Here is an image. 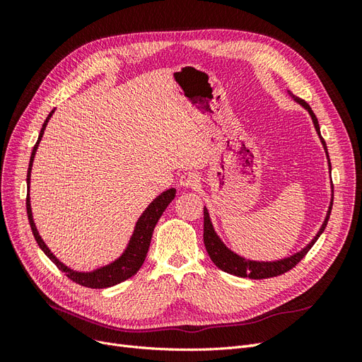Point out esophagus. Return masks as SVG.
I'll return each instance as SVG.
<instances>
[{"label":"esophagus","instance_id":"esophagus-1","mask_svg":"<svg viewBox=\"0 0 362 362\" xmlns=\"http://www.w3.org/2000/svg\"><path fill=\"white\" fill-rule=\"evenodd\" d=\"M198 184H199V178L194 172H185L184 175H181V178H180L181 187L194 189V187H198Z\"/></svg>","mask_w":362,"mask_h":362}]
</instances>
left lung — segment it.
Instances as JSON below:
<instances>
[{
  "mask_svg": "<svg viewBox=\"0 0 362 362\" xmlns=\"http://www.w3.org/2000/svg\"><path fill=\"white\" fill-rule=\"evenodd\" d=\"M291 98H294L296 103H299L305 110H308V113L311 115V119L314 122V127H315V131L317 134H319L320 140H322V145L326 151V157H327V163H329V169H331V160H329V156H327V149H326V144L323 137L320 136V127H319V120H317L314 112L311 110V107L306 104L303 100H300V98H296L291 92H288ZM332 202H334V196L331 199V206L329 210H327V214H326V218L325 222L320 228V231L317 233V235L311 240V243L303 247L300 252H298V254H294L288 258H284V259H279V261H270V262H266V261H250V259H245L243 257H240L237 254H234L233 250H229L223 243L222 240L218 238V235L216 234L214 228H213V223L210 221V214H208V210L206 208H204V243H205V247H206V252L208 255H210L211 261L214 262V264L229 273V275H235V276H240V278H250V279H266V278H273V276H279L282 275V273L288 272L290 269H293L298 262L308 254V250L314 246V243L317 242V238H319L322 235V233L325 231V228L327 225V221H329V216H331V210H332Z\"/></svg>",
  "mask_w": 362,
  "mask_h": 362,
  "instance_id": "obj_1",
  "label": "left lung"
}]
</instances>
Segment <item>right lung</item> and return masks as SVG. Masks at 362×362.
I'll use <instances>...</instances> for the list:
<instances>
[{
	"instance_id": "obj_1",
	"label": "right lung",
	"mask_w": 362,
	"mask_h": 362,
	"mask_svg": "<svg viewBox=\"0 0 362 362\" xmlns=\"http://www.w3.org/2000/svg\"><path fill=\"white\" fill-rule=\"evenodd\" d=\"M54 110L48 115V117L45 119V122L42 125L40 129V134L39 139L36 141L35 148H33L31 152V157H30V164H28V173H27V187L30 192V175H31V166H33V160H35L36 156V151L39 146V141L43 136V131L47 128V124L49 117L52 116ZM175 189H169L166 192H163L158 198H156L149 204V206L144 211L139 217V221L136 223L134 228V233L129 238V243L125 249V252L122 255H120L116 261H113L112 264L104 266L101 269H96L93 272H75L72 269H69L68 266H64L62 261H59L56 258V255L52 254V252L48 249V246L43 242L42 237L37 233V228L35 225V221H33V213H31V205H30V194H27V214H28V222L31 226V231L33 235H35L36 242L39 245V247L45 252V255L54 262L59 267V270L64 272V275H66L69 279H72L74 282L80 284L83 287H89V288H107V287H112L116 286V284L127 281L128 278L134 276L136 273L139 272V269L144 264V261L146 258L148 254V249L151 245V238H152V233H154V228L158 222V218L161 217L163 211L166 210L168 205L173 201L175 198Z\"/></svg>"
}]
</instances>
